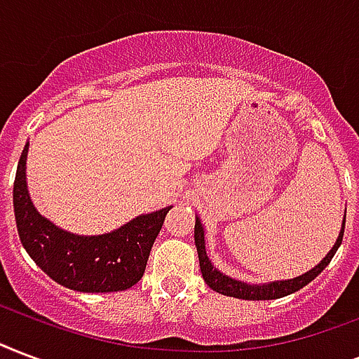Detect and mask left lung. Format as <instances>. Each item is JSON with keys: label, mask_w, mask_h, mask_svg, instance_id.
Wrapping results in <instances>:
<instances>
[{"label": "left lung", "mask_w": 359, "mask_h": 359, "mask_svg": "<svg viewBox=\"0 0 359 359\" xmlns=\"http://www.w3.org/2000/svg\"><path fill=\"white\" fill-rule=\"evenodd\" d=\"M344 222H346V210H344L343 226L339 231V237L335 241V245L332 246V250L325 254V258L320 262L318 265H314L313 269L303 273L299 277L286 278V280H271V283L264 284H250L245 280H237V278L228 277L226 273L218 271L215 265L210 264L209 256H207V248H205V229L203 224L199 220V216H196V228H194V239H196V248H198L199 256V267H201V275H203L205 283L209 284V288L222 295H229V297H237V299L246 301H265V299H278L284 295H290L301 290L303 286H307L311 280L318 277L320 273L325 269V265L332 262V258L337 252V248L343 243L344 233Z\"/></svg>", "instance_id": "obj_1"}]
</instances>
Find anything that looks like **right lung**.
<instances>
[{"label": "right lung", "mask_w": 359, "mask_h": 359, "mask_svg": "<svg viewBox=\"0 0 359 359\" xmlns=\"http://www.w3.org/2000/svg\"><path fill=\"white\" fill-rule=\"evenodd\" d=\"M29 143L16 168L13 205L18 235L26 252L54 283L65 288L100 294L122 292L141 280L150 248L171 207L139 215L103 235L65 231L35 209L26 182Z\"/></svg>", "instance_id": "right-lung-1"}]
</instances>
